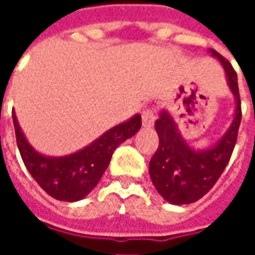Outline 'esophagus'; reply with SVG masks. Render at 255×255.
<instances>
[{
    "mask_svg": "<svg viewBox=\"0 0 255 255\" xmlns=\"http://www.w3.org/2000/svg\"><path fill=\"white\" fill-rule=\"evenodd\" d=\"M155 113L153 108H147L144 109L143 113H142V123H143L144 127H151L155 122Z\"/></svg>",
    "mask_w": 255,
    "mask_h": 255,
    "instance_id": "34e87169",
    "label": "esophagus"
}]
</instances>
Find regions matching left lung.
I'll return each instance as SVG.
<instances>
[{"mask_svg":"<svg viewBox=\"0 0 255 255\" xmlns=\"http://www.w3.org/2000/svg\"><path fill=\"white\" fill-rule=\"evenodd\" d=\"M224 65L228 75V84L236 97L235 119L228 132L212 149L195 151L184 142L177 132L176 124L169 113L161 112L155 120V129L160 144L151 157L149 165L151 182L168 202L173 205L192 203L201 199L219 180L238 139V131L242 120V106L238 76L231 63L216 50H210Z\"/></svg>","mask_w":255,"mask_h":255,"instance_id":"1","label":"left lung"}]
</instances>
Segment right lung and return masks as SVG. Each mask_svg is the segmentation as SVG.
I'll return each mask as SVG.
<instances>
[{
	"instance_id": "obj_1",
	"label": "right lung",
	"mask_w": 255,
	"mask_h": 255,
	"mask_svg": "<svg viewBox=\"0 0 255 255\" xmlns=\"http://www.w3.org/2000/svg\"><path fill=\"white\" fill-rule=\"evenodd\" d=\"M12 117L20 155L31 176L50 197L67 202L82 199L98 184L117 146L133 136L142 126L140 115H136L127 123L111 128L78 153L50 158L36 153L27 143L14 112Z\"/></svg>"
}]
</instances>
